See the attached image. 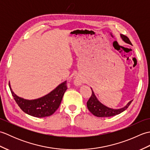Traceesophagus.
Masks as SVG:
<instances>
[{"label": "esophagus", "mask_w": 150, "mask_h": 150, "mask_svg": "<svg viewBox=\"0 0 150 150\" xmlns=\"http://www.w3.org/2000/svg\"><path fill=\"white\" fill-rule=\"evenodd\" d=\"M76 82H77V83H79V81H76Z\"/></svg>", "instance_id": "obj_1"}]
</instances>
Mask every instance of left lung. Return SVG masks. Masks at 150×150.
<instances>
[{
    "instance_id": "8db88e82",
    "label": "left lung",
    "mask_w": 150,
    "mask_h": 150,
    "mask_svg": "<svg viewBox=\"0 0 150 150\" xmlns=\"http://www.w3.org/2000/svg\"><path fill=\"white\" fill-rule=\"evenodd\" d=\"M120 37L124 42L129 44H132L129 39L126 36L120 34ZM91 89L92 91V94L90 98H89L88 101L87 102V107L89 111H90L93 115L98 117H108L119 115L120 113L123 112L124 111H125L132 102V100H130L129 103L123 108H119V109H113V108H109L105 106L103 104H102L98 100L97 97L95 96L94 91L92 90L91 88Z\"/></svg>"
}]
</instances>
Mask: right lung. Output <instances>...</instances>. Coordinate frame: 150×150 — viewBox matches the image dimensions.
Returning <instances> with one entry per match:
<instances>
[{"mask_svg":"<svg viewBox=\"0 0 150 150\" xmlns=\"http://www.w3.org/2000/svg\"><path fill=\"white\" fill-rule=\"evenodd\" d=\"M9 86L13 97L21 109L31 116L39 118L48 117L55 113L59 108L63 95L68 89L66 81H64L48 94L37 99L28 100L17 96L13 91L9 82Z\"/></svg>","mask_w":150,"mask_h":150,"instance_id":"add662e5","label":"right lung"}]
</instances>
